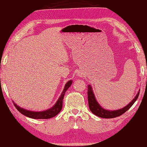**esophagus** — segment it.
Listing matches in <instances>:
<instances>
[{"label":"esophagus","instance_id":"esophagus-1","mask_svg":"<svg viewBox=\"0 0 147 147\" xmlns=\"http://www.w3.org/2000/svg\"><path fill=\"white\" fill-rule=\"evenodd\" d=\"M78 76H82V73H78Z\"/></svg>","mask_w":147,"mask_h":147}]
</instances>
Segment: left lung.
<instances>
[{
  "instance_id": "left-lung-1",
  "label": "left lung",
  "mask_w": 147,
  "mask_h": 147,
  "mask_svg": "<svg viewBox=\"0 0 147 147\" xmlns=\"http://www.w3.org/2000/svg\"><path fill=\"white\" fill-rule=\"evenodd\" d=\"M87 86V95L89 108H90V111L92 112V113L96 115L97 117L104 118V119H111V118H115L122 115L126 111H127L133 105L134 103L136 102L138 97L139 96L140 91L139 90L138 92L137 93L136 96L134 97V98L127 105H126L123 108L116 110H106V109L102 108V106L99 104V102L97 101L96 97H95V95L92 90V87H91L90 85H88Z\"/></svg>"
}]
</instances>
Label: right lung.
<instances>
[{
    "label": "right lung",
    "mask_w": 147,
    "mask_h": 147,
    "mask_svg": "<svg viewBox=\"0 0 147 147\" xmlns=\"http://www.w3.org/2000/svg\"><path fill=\"white\" fill-rule=\"evenodd\" d=\"M73 81L69 80L68 81L66 84L65 85V87L64 90H63L62 92L60 95V96L59 97L58 100L56 102L52 107L48 109L47 110L45 111H34L31 110H27L25 108H23L20 107L19 106L17 105L15 102L13 101L14 106H15L16 108L22 114L24 115L25 116L31 118V119H51V118L54 117L58 114L59 112L61 111L62 108V102H63V99H64V95L65 92L68 90V88L71 87L72 85Z\"/></svg>",
    "instance_id": "obj_1"
}]
</instances>
